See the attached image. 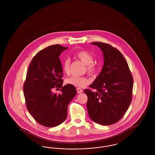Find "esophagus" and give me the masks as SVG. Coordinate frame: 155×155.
Returning <instances> with one entry per match:
<instances>
[{
  "label": "esophagus",
  "instance_id": "1",
  "mask_svg": "<svg viewBox=\"0 0 155 155\" xmlns=\"http://www.w3.org/2000/svg\"><path fill=\"white\" fill-rule=\"evenodd\" d=\"M77 93H78V94H81V93H82V92H83L82 89H81L80 88H77Z\"/></svg>",
  "mask_w": 155,
  "mask_h": 155
}]
</instances>
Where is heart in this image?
Listing matches in <instances>:
<instances>
[{"mask_svg": "<svg viewBox=\"0 0 155 155\" xmlns=\"http://www.w3.org/2000/svg\"><path fill=\"white\" fill-rule=\"evenodd\" d=\"M75 56L86 65V70L89 74L91 75L96 74L98 70V67L94 62V58L91 53L87 51H80L75 53ZM70 60L68 59H66L63 63V71L67 75L70 73ZM65 82L68 85L81 88L88 85L89 80L87 77L72 76L67 78Z\"/></svg>", "mask_w": 155, "mask_h": 155, "instance_id": "b5f03b06", "label": "heart"}]
</instances>
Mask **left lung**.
Segmentation results:
<instances>
[{
  "label": "left lung",
  "instance_id": "left-lung-1",
  "mask_svg": "<svg viewBox=\"0 0 155 155\" xmlns=\"http://www.w3.org/2000/svg\"><path fill=\"white\" fill-rule=\"evenodd\" d=\"M103 52L102 71L84 90L88 96L89 116L96 123L113 124L123 117L132 101L133 78L127 62L121 52L110 45L95 42Z\"/></svg>",
  "mask_w": 155,
  "mask_h": 155
}]
</instances>
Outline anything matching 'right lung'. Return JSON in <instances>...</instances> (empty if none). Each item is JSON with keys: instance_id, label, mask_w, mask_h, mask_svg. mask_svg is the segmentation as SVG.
<instances>
[{"instance_id": "obj_1", "label": "right lung", "mask_w": 155, "mask_h": 155, "mask_svg": "<svg viewBox=\"0 0 155 155\" xmlns=\"http://www.w3.org/2000/svg\"><path fill=\"white\" fill-rule=\"evenodd\" d=\"M68 48L60 45L40 51L31 60L24 83L23 91L27 109L41 125L58 126L66 119L67 106L77 94L74 86L63 84V68L59 56ZM61 87V94L53 88Z\"/></svg>"}]
</instances>
